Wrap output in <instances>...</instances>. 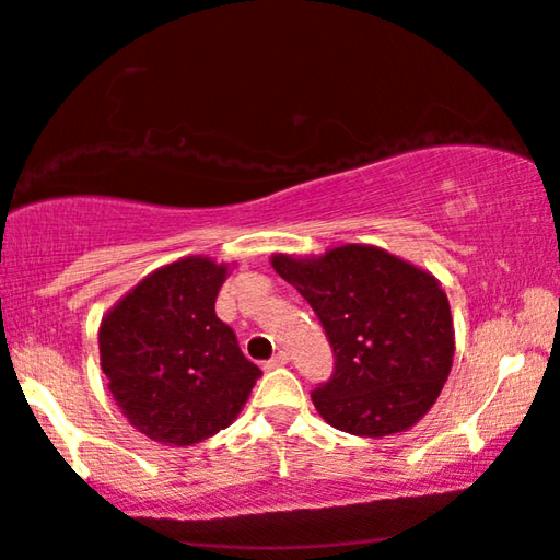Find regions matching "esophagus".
<instances>
[{
	"label": "esophagus",
	"mask_w": 560,
	"mask_h": 560,
	"mask_svg": "<svg viewBox=\"0 0 560 560\" xmlns=\"http://www.w3.org/2000/svg\"><path fill=\"white\" fill-rule=\"evenodd\" d=\"M289 363V353L287 351H279V353H273V357L264 363V369H279V366H287Z\"/></svg>",
	"instance_id": "obj_1"
}]
</instances>
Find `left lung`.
Instances as JSON below:
<instances>
[{
    "label": "left lung",
    "instance_id": "left-lung-1",
    "mask_svg": "<svg viewBox=\"0 0 560 560\" xmlns=\"http://www.w3.org/2000/svg\"><path fill=\"white\" fill-rule=\"evenodd\" d=\"M334 349V376L312 401L334 429L363 439L408 431L436 404L454 363V318L431 271L371 244L322 256L273 254Z\"/></svg>",
    "mask_w": 560,
    "mask_h": 560
}]
</instances>
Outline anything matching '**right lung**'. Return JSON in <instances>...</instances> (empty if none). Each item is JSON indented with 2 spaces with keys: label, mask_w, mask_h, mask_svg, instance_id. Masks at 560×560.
Returning <instances> with one entry per match:
<instances>
[{
  "label": "right lung",
  "mask_w": 560,
  "mask_h": 560,
  "mask_svg": "<svg viewBox=\"0 0 560 560\" xmlns=\"http://www.w3.org/2000/svg\"><path fill=\"white\" fill-rule=\"evenodd\" d=\"M229 264L184 256L141 279L100 324L114 401L147 439L194 446L232 425L261 369L214 312Z\"/></svg>",
  "instance_id": "obj_1"
}]
</instances>
